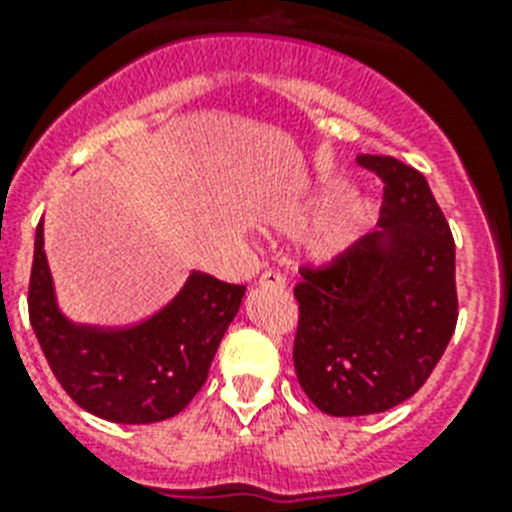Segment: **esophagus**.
Segmentation results:
<instances>
[{
  "label": "esophagus",
  "mask_w": 512,
  "mask_h": 512,
  "mask_svg": "<svg viewBox=\"0 0 512 512\" xmlns=\"http://www.w3.org/2000/svg\"><path fill=\"white\" fill-rule=\"evenodd\" d=\"M259 284H261V287H279V289H282L284 287V277H282V274H277V271H264V274H261V279H259Z\"/></svg>",
  "instance_id": "34e87169"
}]
</instances>
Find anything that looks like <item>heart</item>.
Segmentation results:
<instances>
[{"instance_id": "1", "label": "heart", "mask_w": 512, "mask_h": 512, "mask_svg": "<svg viewBox=\"0 0 512 512\" xmlns=\"http://www.w3.org/2000/svg\"><path fill=\"white\" fill-rule=\"evenodd\" d=\"M341 189V184H330L318 202H312V205L305 207H284V210H277L269 217V223L277 230L295 233L302 225L310 223V217L315 215V212L323 210L325 202H328L330 197H336ZM372 217L374 207L369 205L364 197H346V200L338 202V205L323 217V223L318 225V230L312 233L310 243H307L310 259L318 261V264H330V261L341 259L343 253L366 233V228L372 223Z\"/></svg>"}]
</instances>
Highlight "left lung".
<instances>
[{
    "label": "left lung",
    "mask_w": 512,
    "mask_h": 512,
    "mask_svg": "<svg viewBox=\"0 0 512 512\" xmlns=\"http://www.w3.org/2000/svg\"><path fill=\"white\" fill-rule=\"evenodd\" d=\"M384 182L379 228L330 266H302L295 372L336 418L384 413L425 384L454 336L451 228L425 176L392 156L356 158Z\"/></svg>",
    "instance_id": "left-lung-1"
}]
</instances>
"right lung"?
Listing matches in <instances>:
<instances>
[{
    "label": "right lung",
    "mask_w": 512,
    "mask_h": 512,
    "mask_svg": "<svg viewBox=\"0 0 512 512\" xmlns=\"http://www.w3.org/2000/svg\"><path fill=\"white\" fill-rule=\"evenodd\" d=\"M243 295V284L192 271L179 295L143 323L76 325L58 310L43 251V223L35 230L27 292L30 325L66 395L112 423H158L182 413L202 390Z\"/></svg>",
    "instance_id": "obj_1"
}]
</instances>
